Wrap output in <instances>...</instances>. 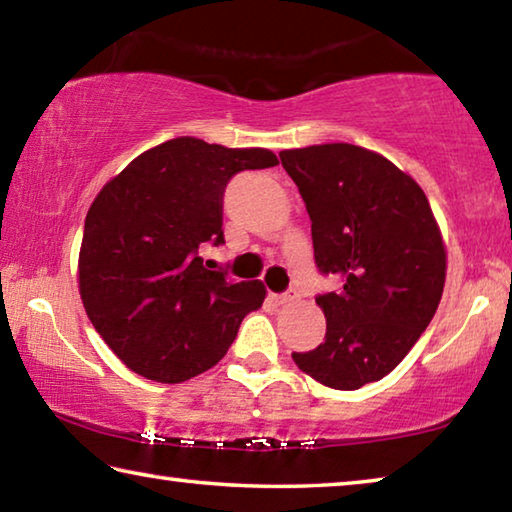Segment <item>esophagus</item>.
<instances>
[{"label":"esophagus","mask_w":512,"mask_h":512,"mask_svg":"<svg viewBox=\"0 0 512 512\" xmlns=\"http://www.w3.org/2000/svg\"><path fill=\"white\" fill-rule=\"evenodd\" d=\"M275 305H291V302L298 300V293L296 291H287V293H280V296H271Z\"/></svg>","instance_id":"1"}]
</instances>
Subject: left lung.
<instances>
[{
  "label": "left lung",
  "instance_id": "left-lung-1",
  "mask_svg": "<svg viewBox=\"0 0 512 512\" xmlns=\"http://www.w3.org/2000/svg\"><path fill=\"white\" fill-rule=\"evenodd\" d=\"M311 219L314 257L343 280L316 298L325 341L293 352L323 386L357 391L397 368L443 298L447 250L422 187L363 146L332 142L280 153Z\"/></svg>",
  "mask_w": 512,
  "mask_h": 512
}]
</instances>
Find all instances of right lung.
<instances>
[{"label":"right lung","mask_w":512,"mask_h":512,"mask_svg":"<svg viewBox=\"0 0 512 512\" xmlns=\"http://www.w3.org/2000/svg\"><path fill=\"white\" fill-rule=\"evenodd\" d=\"M275 164L268 149L176 137L103 185L85 216L76 273L85 314L126 368L160 384L201 375L262 307V282L225 280L205 268L198 246L223 244L228 180Z\"/></svg>","instance_id":"obj_1"}]
</instances>
